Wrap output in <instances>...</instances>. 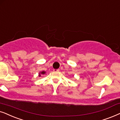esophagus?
I'll return each mask as SVG.
<instances>
[{
	"mask_svg": "<svg viewBox=\"0 0 120 120\" xmlns=\"http://www.w3.org/2000/svg\"><path fill=\"white\" fill-rule=\"evenodd\" d=\"M53 71H54V72H56V71H60V70H59V69H54V70H53Z\"/></svg>",
	"mask_w": 120,
	"mask_h": 120,
	"instance_id": "1",
	"label": "esophagus"
}]
</instances>
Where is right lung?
<instances>
[{"instance_id": "add662e5", "label": "right lung", "mask_w": 120, "mask_h": 120, "mask_svg": "<svg viewBox=\"0 0 120 120\" xmlns=\"http://www.w3.org/2000/svg\"><path fill=\"white\" fill-rule=\"evenodd\" d=\"M45 73H46V72H45V71H41V72H40V73H39V77L41 76V75H44Z\"/></svg>"}]
</instances>
